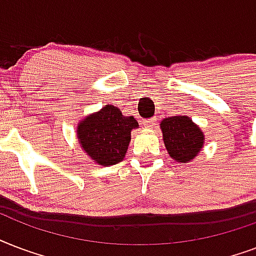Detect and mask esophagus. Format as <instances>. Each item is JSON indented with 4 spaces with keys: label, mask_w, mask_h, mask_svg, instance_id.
<instances>
[{
    "label": "esophagus",
    "mask_w": 256,
    "mask_h": 256,
    "mask_svg": "<svg viewBox=\"0 0 256 256\" xmlns=\"http://www.w3.org/2000/svg\"><path fill=\"white\" fill-rule=\"evenodd\" d=\"M142 126H144V128H148V130L154 128L156 126V118H146V120H144Z\"/></svg>",
    "instance_id": "34e87169"
}]
</instances>
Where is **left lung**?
Listing matches in <instances>:
<instances>
[{"instance_id":"left-lung-1","label":"left lung","mask_w":256,"mask_h":256,"mask_svg":"<svg viewBox=\"0 0 256 256\" xmlns=\"http://www.w3.org/2000/svg\"><path fill=\"white\" fill-rule=\"evenodd\" d=\"M160 126L163 130L166 148L175 162H190L202 150L204 140L203 132L187 116L164 118Z\"/></svg>"}]
</instances>
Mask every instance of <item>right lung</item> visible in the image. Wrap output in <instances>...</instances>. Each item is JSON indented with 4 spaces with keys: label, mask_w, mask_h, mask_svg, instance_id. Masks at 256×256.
Segmentation results:
<instances>
[{
    "label": "right lung",
    "mask_w": 256,
    "mask_h": 256,
    "mask_svg": "<svg viewBox=\"0 0 256 256\" xmlns=\"http://www.w3.org/2000/svg\"><path fill=\"white\" fill-rule=\"evenodd\" d=\"M138 126L132 116H122L118 106H106L84 118L77 128L81 146L100 166L120 163L128 150L130 130Z\"/></svg>",
    "instance_id": "add662e5"
}]
</instances>
